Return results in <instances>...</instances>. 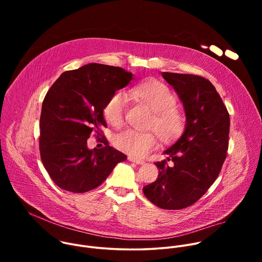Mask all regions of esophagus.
Returning <instances> with one entry per match:
<instances>
[{
  "mask_svg": "<svg viewBox=\"0 0 262 262\" xmlns=\"http://www.w3.org/2000/svg\"><path fill=\"white\" fill-rule=\"evenodd\" d=\"M127 160H128L129 162H133V163L137 164V165H143V164L145 163L144 161L139 160V159H136V158H134V157H128V158H127Z\"/></svg>",
  "mask_w": 262,
  "mask_h": 262,
  "instance_id": "34e87169",
  "label": "esophagus"
}]
</instances>
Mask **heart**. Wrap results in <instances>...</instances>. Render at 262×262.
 I'll return each mask as SVG.
<instances>
[{"label": "heart", "mask_w": 262, "mask_h": 262, "mask_svg": "<svg viewBox=\"0 0 262 262\" xmlns=\"http://www.w3.org/2000/svg\"><path fill=\"white\" fill-rule=\"evenodd\" d=\"M128 94L154 112L148 127L155 129L163 142H173L183 134L185 116L176 106V96L167 85L159 81H148L129 88ZM126 105L127 96L125 93L122 91L115 92L103 107L105 121L113 126L121 125ZM113 144L126 155L143 158L157 147L158 136L155 132L143 133L128 128L118 133L113 139Z\"/></svg>", "instance_id": "obj_1"}]
</instances>
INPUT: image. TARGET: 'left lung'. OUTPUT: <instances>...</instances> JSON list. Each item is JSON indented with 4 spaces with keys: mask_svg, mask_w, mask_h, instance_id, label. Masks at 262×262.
I'll use <instances>...</instances> for the list:
<instances>
[{
    "mask_svg": "<svg viewBox=\"0 0 262 262\" xmlns=\"http://www.w3.org/2000/svg\"><path fill=\"white\" fill-rule=\"evenodd\" d=\"M183 103L184 133L157 162L158 179L143 188L146 198L163 209H182L197 202L219 176L229 144L230 117L214 86L195 74L162 72Z\"/></svg>",
    "mask_w": 262,
    "mask_h": 262,
    "instance_id": "left-lung-1",
    "label": "left lung"
}]
</instances>
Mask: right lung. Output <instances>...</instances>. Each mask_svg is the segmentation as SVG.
<instances>
[{
    "label": "right lung",
    "mask_w": 262,
    "mask_h": 262,
    "mask_svg": "<svg viewBox=\"0 0 262 262\" xmlns=\"http://www.w3.org/2000/svg\"><path fill=\"white\" fill-rule=\"evenodd\" d=\"M133 80L123 68L91 63L63 72L48 91L41 108L39 150L42 164L62 190L85 193L99 186L127 158L108 146L103 107ZM97 134L105 146L90 151L86 140Z\"/></svg>",
    "instance_id": "add662e5"
}]
</instances>
